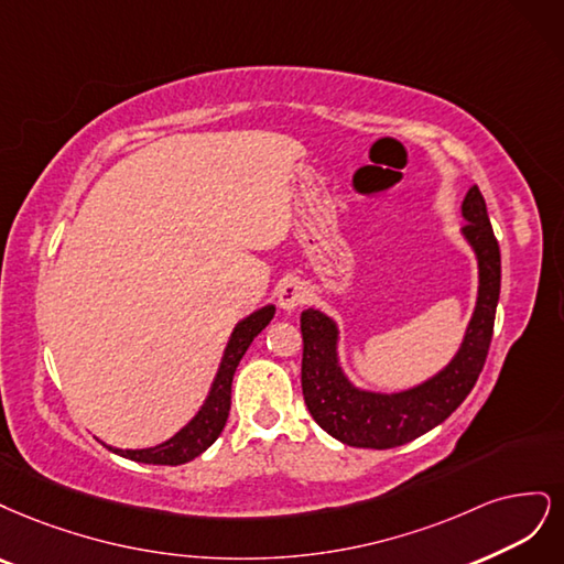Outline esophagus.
<instances>
[{
  "instance_id": "obj_1",
  "label": "esophagus",
  "mask_w": 564,
  "mask_h": 564,
  "mask_svg": "<svg viewBox=\"0 0 564 564\" xmlns=\"http://www.w3.org/2000/svg\"><path fill=\"white\" fill-rule=\"evenodd\" d=\"M304 300H306V288L300 281H285L279 288V306L288 314L295 312L300 304H304Z\"/></svg>"
}]
</instances>
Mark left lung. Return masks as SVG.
I'll use <instances>...</instances> for the list:
<instances>
[{
    "label": "left lung",
    "instance_id": "obj_1",
    "mask_svg": "<svg viewBox=\"0 0 564 564\" xmlns=\"http://www.w3.org/2000/svg\"><path fill=\"white\" fill-rule=\"evenodd\" d=\"M462 236L478 260V297L459 351L443 370L405 391L381 393L356 387L339 366V328L318 308L300 316L302 393L314 422L351 447L389 449L420 438L443 424L476 387L495 330L501 290V252L487 206L474 185L462 204Z\"/></svg>",
    "mask_w": 564,
    "mask_h": 564
}]
</instances>
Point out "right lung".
Segmentation results:
<instances>
[{
  "mask_svg": "<svg viewBox=\"0 0 564 564\" xmlns=\"http://www.w3.org/2000/svg\"><path fill=\"white\" fill-rule=\"evenodd\" d=\"M276 306L267 304L258 312H252L250 316H246L243 321L236 323V328L227 341L220 368H217V375L210 384L208 398L204 401L202 410L194 414V420L180 429L173 438H169L166 443H159L154 447H142V449H119L112 445H105L107 449H112L119 457L133 459L140 464H161V466H177V464H187L198 454L206 452L215 441L217 435L223 433L227 416H229V408H231V379L236 368L243 358V354L248 351V347L252 344L267 325L269 321L274 318Z\"/></svg>",
  "mask_w": 564,
  "mask_h": 564,
  "instance_id": "obj_1",
  "label": "right lung"
}]
</instances>
